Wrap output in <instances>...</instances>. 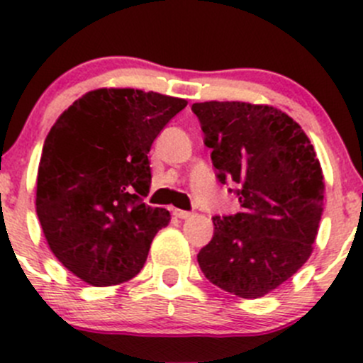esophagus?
Returning <instances> with one entry per match:
<instances>
[{"label": "esophagus", "mask_w": 363, "mask_h": 363, "mask_svg": "<svg viewBox=\"0 0 363 363\" xmlns=\"http://www.w3.org/2000/svg\"><path fill=\"white\" fill-rule=\"evenodd\" d=\"M174 214L177 216L179 219H189V218H191V216H193L191 212H188V211H181V208H175Z\"/></svg>", "instance_id": "1"}]
</instances>
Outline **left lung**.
<instances>
[{"label": "left lung", "instance_id": "left-lung-1", "mask_svg": "<svg viewBox=\"0 0 363 363\" xmlns=\"http://www.w3.org/2000/svg\"><path fill=\"white\" fill-rule=\"evenodd\" d=\"M218 179L233 182L240 212L216 216L199 252L203 276L221 290L259 298L309 259L323 212V172L298 123L270 105L193 104Z\"/></svg>", "mask_w": 363, "mask_h": 363}]
</instances>
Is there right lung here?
<instances>
[{"instance_id": "obj_1", "label": "right lung", "mask_w": 363, "mask_h": 363, "mask_svg": "<svg viewBox=\"0 0 363 363\" xmlns=\"http://www.w3.org/2000/svg\"><path fill=\"white\" fill-rule=\"evenodd\" d=\"M188 101L155 91L101 87L57 117L43 144L36 214L50 251L91 286L133 279L170 212L144 203L149 151Z\"/></svg>"}]
</instances>
